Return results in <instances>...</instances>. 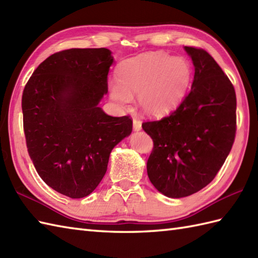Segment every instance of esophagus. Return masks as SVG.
Returning <instances> with one entry per match:
<instances>
[{
  "instance_id": "obj_1",
  "label": "esophagus",
  "mask_w": 258,
  "mask_h": 258,
  "mask_svg": "<svg viewBox=\"0 0 258 258\" xmlns=\"http://www.w3.org/2000/svg\"><path fill=\"white\" fill-rule=\"evenodd\" d=\"M133 128H134V131H141L142 122L140 119H138V118L133 119Z\"/></svg>"
}]
</instances>
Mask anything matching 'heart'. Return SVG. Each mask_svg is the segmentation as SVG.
<instances>
[{
    "mask_svg": "<svg viewBox=\"0 0 258 258\" xmlns=\"http://www.w3.org/2000/svg\"><path fill=\"white\" fill-rule=\"evenodd\" d=\"M191 68L183 57L164 52H149L124 61L118 69V81L108 84L112 100L119 106L128 105L139 94L142 111L150 116H163L176 108L187 92Z\"/></svg>",
    "mask_w": 258,
    "mask_h": 258,
    "instance_id": "b5f03b06",
    "label": "heart"
}]
</instances>
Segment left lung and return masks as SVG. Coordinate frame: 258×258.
<instances>
[{
	"mask_svg": "<svg viewBox=\"0 0 258 258\" xmlns=\"http://www.w3.org/2000/svg\"><path fill=\"white\" fill-rule=\"evenodd\" d=\"M195 67L191 89L174 112L142 127L154 146L147 175L167 197L189 196L210 184L223 166L236 134V94L205 50L185 46Z\"/></svg>",
	"mask_w": 258,
	"mask_h": 258,
	"instance_id": "1",
	"label": "left lung"
}]
</instances>
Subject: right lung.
<instances>
[{
    "instance_id": "add662e5",
    "label": "right lung",
    "mask_w": 258,
    "mask_h": 258,
    "mask_svg": "<svg viewBox=\"0 0 258 258\" xmlns=\"http://www.w3.org/2000/svg\"><path fill=\"white\" fill-rule=\"evenodd\" d=\"M112 63L104 47L54 53L33 72L22 95L26 147L36 172L71 199L97 187L114 146L132 132L127 115L109 116L98 107Z\"/></svg>"
}]
</instances>
